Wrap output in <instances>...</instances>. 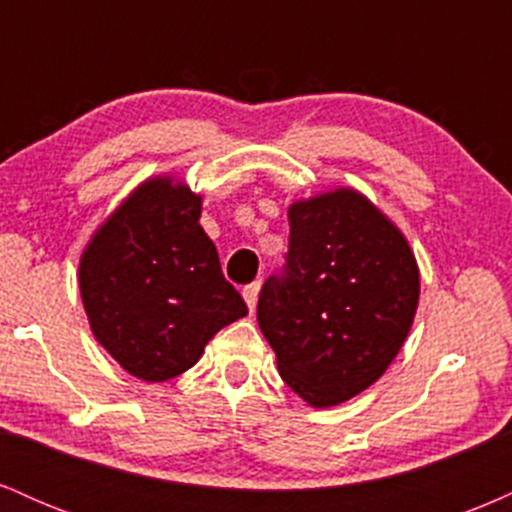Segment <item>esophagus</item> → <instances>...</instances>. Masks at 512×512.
Listing matches in <instances>:
<instances>
[{
  "label": "esophagus",
  "instance_id": "obj_1",
  "mask_svg": "<svg viewBox=\"0 0 512 512\" xmlns=\"http://www.w3.org/2000/svg\"><path fill=\"white\" fill-rule=\"evenodd\" d=\"M260 281H252V284H248L243 289V298H245V303H248V308L250 310H255V305H257V296H260Z\"/></svg>",
  "mask_w": 512,
  "mask_h": 512
}]
</instances>
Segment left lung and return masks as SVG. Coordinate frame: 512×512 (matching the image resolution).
<instances>
[{"label": "left lung", "instance_id": "1", "mask_svg": "<svg viewBox=\"0 0 512 512\" xmlns=\"http://www.w3.org/2000/svg\"><path fill=\"white\" fill-rule=\"evenodd\" d=\"M284 267L262 284L257 322L281 378L313 407L370 387L402 349L419 267L366 197L337 190L289 209Z\"/></svg>", "mask_w": 512, "mask_h": 512}]
</instances>
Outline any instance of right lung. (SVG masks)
<instances>
[{
	"instance_id": "1",
	"label": "right lung",
	"mask_w": 512,
	"mask_h": 512,
	"mask_svg": "<svg viewBox=\"0 0 512 512\" xmlns=\"http://www.w3.org/2000/svg\"><path fill=\"white\" fill-rule=\"evenodd\" d=\"M202 199L149 180L103 223L79 267L91 330L149 383L192 368L221 327L248 315L199 226Z\"/></svg>"
}]
</instances>
